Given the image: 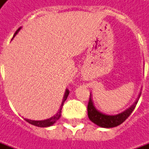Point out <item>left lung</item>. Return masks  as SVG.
I'll list each match as a JSON object with an SVG mask.
<instances>
[{"instance_id": "obj_1", "label": "left lung", "mask_w": 149, "mask_h": 149, "mask_svg": "<svg viewBox=\"0 0 149 149\" xmlns=\"http://www.w3.org/2000/svg\"><path fill=\"white\" fill-rule=\"evenodd\" d=\"M140 96L139 94V97ZM139 99V98H138ZM138 103V100L135 101L134 104L131 105V107L127 109V110H125L123 113H121L117 115H107L100 113L98 111L96 108L94 107L92 100L91 99V96L89 98V101L88 104V115L89 119L92 121V123L96 124L97 126H99L100 127L104 128H111L117 127L120 124H122L125 120L127 118L130 116L132 111L135 109L136 104Z\"/></svg>"}]
</instances>
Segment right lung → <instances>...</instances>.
Wrapping results in <instances>:
<instances>
[{"label":"right lung","instance_id":"right-lung-1","mask_svg":"<svg viewBox=\"0 0 149 149\" xmlns=\"http://www.w3.org/2000/svg\"><path fill=\"white\" fill-rule=\"evenodd\" d=\"M20 30V28L14 33V36L16 35V34L18 33V31ZM69 93V90H65V96L63 97V100H62V103H61V108H60V109H59V111L58 113H57V114L56 115H54L52 118H50L49 119H46V120H41V121H34V120H30V119H25L27 123H29L30 124H31V125H34V126H36L38 127H50V126H52L53 124H54L56 122H57V120L60 118V117H61V109H62V106H63V104H64L65 100L67 99V96H68Z\"/></svg>","mask_w":149,"mask_h":149}]
</instances>
